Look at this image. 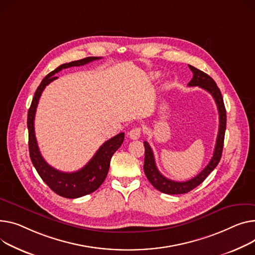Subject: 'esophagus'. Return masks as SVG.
<instances>
[{
	"instance_id": "1",
	"label": "esophagus",
	"mask_w": 255,
	"mask_h": 255,
	"mask_svg": "<svg viewBox=\"0 0 255 255\" xmlns=\"http://www.w3.org/2000/svg\"><path fill=\"white\" fill-rule=\"evenodd\" d=\"M141 134V128L140 127H134L129 131V136L131 139H138Z\"/></svg>"
}]
</instances>
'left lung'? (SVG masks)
Returning <instances> with one entry per match:
<instances>
[{
    "label": "left lung",
    "mask_w": 255,
    "mask_h": 255,
    "mask_svg": "<svg viewBox=\"0 0 255 255\" xmlns=\"http://www.w3.org/2000/svg\"><path fill=\"white\" fill-rule=\"evenodd\" d=\"M190 70L193 72V78L188 84L190 87L193 86H199L202 89L206 90L209 92L212 97L215 100V104L217 106L218 114H219V128H218V134H217V139L213 151V156L209 162V164L203 169V170L194 178L186 180V181H174L171 179H168L165 176H163L155 163V157L154 152H152L149 144L144 141V164H143V170L144 173L148 179V181L152 184L155 189L158 191L168 194V195H180L189 193L199 184H201L205 178L214 170V168L217 166V164L220 161L223 154V148H224V140H225V133H226V127H227V113L226 108L224 104V98L220 93L219 88L217 87L216 83L214 80L202 72L193 65L189 64Z\"/></svg>",
    "instance_id": "obj_1"
}]
</instances>
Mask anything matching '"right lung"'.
<instances>
[{
    "instance_id": "add662e5",
    "label": "right lung",
    "mask_w": 255,
    "mask_h": 255,
    "mask_svg": "<svg viewBox=\"0 0 255 255\" xmlns=\"http://www.w3.org/2000/svg\"><path fill=\"white\" fill-rule=\"evenodd\" d=\"M100 58L101 57H86L69 63H64L59 65L54 71L49 73L43 79L40 86L37 88L35 96L32 98L30 108L28 110L27 129L30 160L43 181L54 193L64 198H80L93 193L99 188L108 175L113 155L124 141V132L119 133L116 136L107 140L98 148L92 159L82 169H80V170L76 172H62L53 168L52 166H50L44 160L40 152L35 135V126H33L37 107L45 87L51 82L57 79V77L55 76L56 73L60 72L63 69H67V67L84 65Z\"/></svg>"
}]
</instances>
